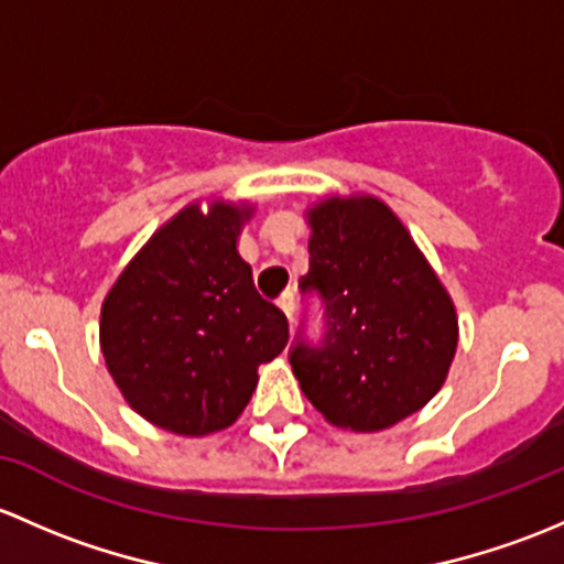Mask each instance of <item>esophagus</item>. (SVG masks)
<instances>
[{"label": "esophagus", "instance_id": "1", "mask_svg": "<svg viewBox=\"0 0 564 564\" xmlns=\"http://www.w3.org/2000/svg\"><path fill=\"white\" fill-rule=\"evenodd\" d=\"M276 306H280V310L284 312V315H288L290 325H293V310H295V304H293V293H284V295H280V301H276Z\"/></svg>", "mask_w": 564, "mask_h": 564}]
</instances>
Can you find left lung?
<instances>
[{"label":"left lung","instance_id":"left-lung-1","mask_svg":"<svg viewBox=\"0 0 564 564\" xmlns=\"http://www.w3.org/2000/svg\"><path fill=\"white\" fill-rule=\"evenodd\" d=\"M310 274L301 290L325 304L321 347L304 341L290 367L328 423L382 432L426 408L458 345L454 299L402 219L375 195H328L306 208Z\"/></svg>","mask_w":564,"mask_h":564}]
</instances>
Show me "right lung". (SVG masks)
Returning <instances> with one entry per match:
<instances>
[{"label": "right lung", "instance_id": "1", "mask_svg": "<svg viewBox=\"0 0 564 564\" xmlns=\"http://www.w3.org/2000/svg\"><path fill=\"white\" fill-rule=\"evenodd\" d=\"M252 203H189L138 249L108 290L100 347L124 402L182 437L228 429L260 364L288 345V317L239 254Z\"/></svg>", "mask_w": 564, "mask_h": 564}]
</instances>
